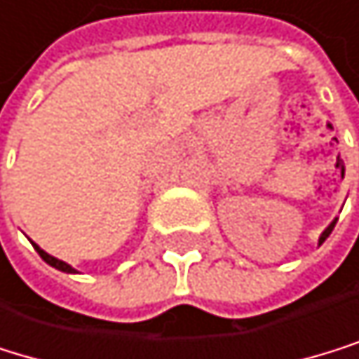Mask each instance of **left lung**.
Wrapping results in <instances>:
<instances>
[{
    "label": "left lung",
    "instance_id": "1",
    "mask_svg": "<svg viewBox=\"0 0 359 359\" xmlns=\"http://www.w3.org/2000/svg\"><path fill=\"white\" fill-rule=\"evenodd\" d=\"M336 222H338V218H336V220H334L332 224H329V226H327V229H325V231L320 233V238H318V246H320V244H323V242H325V240L329 238V233H332V231H334V226H336Z\"/></svg>",
    "mask_w": 359,
    "mask_h": 359
}]
</instances>
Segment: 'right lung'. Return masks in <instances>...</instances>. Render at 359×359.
Listing matches in <instances>:
<instances>
[{
  "instance_id": "right-lung-1",
  "label": "right lung",
  "mask_w": 359,
  "mask_h": 359,
  "mask_svg": "<svg viewBox=\"0 0 359 359\" xmlns=\"http://www.w3.org/2000/svg\"><path fill=\"white\" fill-rule=\"evenodd\" d=\"M32 246H34V250H36V252L41 255V259H43L45 264H50L52 268H56V270H60V272H67V275H76V272H78V270H76L74 266H69L67 262H62V259H56L54 255L45 252V250H43V248H41L39 244H34V242H32Z\"/></svg>"
}]
</instances>
